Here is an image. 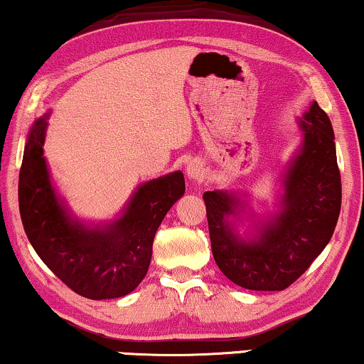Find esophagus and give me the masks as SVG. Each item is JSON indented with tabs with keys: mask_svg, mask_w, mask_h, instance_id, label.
<instances>
[{
	"mask_svg": "<svg viewBox=\"0 0 364 364\" xmlns=\"http://www.w3.org/2000/svg\"><path fill=\"white\" fill-rule=\"evenodd\" d=\"M187 176L193 178V181H200V178L203 177V167L200 162L197 161H192L191 164L187 166Z\"/></svg>",
	"mask_w": 364,
	"mask_h": 364,
	"instance_id": "34e87169",
	"label": "esophagus"
}]
</instances>
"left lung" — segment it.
I'll return each mask as SVG.
<instances>
[{
  "label": "left lung",
  "mask_w": 364,
  "mask_h": 364,
  "mask_svg": "<svg viewBox=\"0 0 364 364\" xmlns=\"http://www.w3.org/2000/svg\"><path fill=\"white\" fill-rule=\"evenodd\" d=\"M304 146L289 167L282 212L255 241L233 233L228 215L238 200L205 192L212 252L220 271L251 291H284L309 269L333 235L341 208L335 134L317 102L300 119Z\"/></svg>",
  "instance_id": "1"
}]
</instances>
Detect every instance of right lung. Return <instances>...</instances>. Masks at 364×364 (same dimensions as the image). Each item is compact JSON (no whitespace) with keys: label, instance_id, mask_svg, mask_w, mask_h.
Returning a JSON list of instances; mask_svg holds the SVG:
<instances>
[{"label":"right lung","instance_id":"add662e5","mask_svg":"<svg viewBox=\"0 0 364 364\" xmlns=\"http://www.w3.org/2000/svg\"><path fill=\"white\" fill-rule=\"evenodd\" d=\"M49 113L36 121L19 171L24 231L44 264L78 296L117 299L133 292L151 262L152 241L166 213L186 192L182 172L141 186L123 217L103 230L72 221L57 200L42 157Z\"/></svg>","mask_w":364,"mask_h":364}]
</instances>
